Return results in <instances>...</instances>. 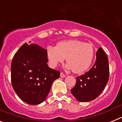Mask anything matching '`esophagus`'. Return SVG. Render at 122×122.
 <instances>
[{
  "label": "esophagus",
  "instance_id": "obj_1",
  "mask_svg": "<svg viewBox=\"0 0 122 122\" xmlns=\"http://www.w3.org/2000/svg\"><path fill=\"white\" fill-rule=\"evenodd\" d=\"M65 76V75L64 74V73H63L62 72H61V73H60V77H64Z\"/></svg>",
  "mask_w": 122,
  "mask_h": 122
}]
</instances>
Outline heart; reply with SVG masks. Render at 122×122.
<instances>
[{
	"mask_svg": "<svg viewBox=\"0 0 122 122\" xmlns=\"http://www.w3.org/2000/svg\"><path fill=\"white\" fill-rule=\"evenodd\" d=\"M47 56L52 66L62 63L66 58L67 68H71L74 73H81L90 66L94 49L91 44L77 40L59 42L56 46L47 47Z\"/></svg>",
	"mask_w": 122,
	"mask_h": 122,
	"instance_id": "b5f03b06",
	"label": "heart"
}]
</instances>
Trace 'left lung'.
Masks as SVG:
<instances>
[{"mask_svg":"<svg viewBox=\"0 0 122 122\" xmlns=\"http://www.w3.org/2000/svg\"><path fill=\"white\" fill-rule=\"evenodd\" d=\"M93 66L87 73L76 77V85L71 92L76 100L81 102L92 101L104 90L109 76L107 57L101 48L96 53Z\"/></svg>","mask_w":122,"mask_h":122,"instance_id":"8db88e82","label":"left lung"}]
</instances>
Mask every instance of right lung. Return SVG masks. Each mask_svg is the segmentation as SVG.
I'll return each instance as SVG.
<instances>
[{
  "instance_id": "right-lung-1",
  "label": "right lung",
  "mask_w": 122,
  "mask_h": 122,
  "mask_svg": "<svg viewBox=\"0 0 122 122\" xmlns=\"http://www.w3.org/2000/svg\"><path fill=\"white\" fill-rule=\"evenodd\" d=\"M47 50L33 43L24 44L11 64L13 88L21 100L31 105L43 102L60 72L48 66Z\"/></svg>"
}]
</instances>
